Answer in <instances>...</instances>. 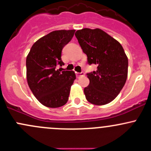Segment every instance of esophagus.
I'll list each match as a JSON object with an SVG mask.
<instances>
[{
	"mask_svg": "<svg viewBox=\"0 0 151 151\" xmlns=\"http://www.w3.org/2000/svg\"><path fill=\"white\" fill-rule=\"evenodd\" d=\"M84 72H77V77H82V76H84Z\"/></svg>",
	"mask_w": 151,
	"mask_h": 151,
	"instance_id": "34e87169",
	"label": "esophagus"
}]
</instances>
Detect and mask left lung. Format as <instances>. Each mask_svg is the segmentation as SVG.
Returning a JSON list of instances; mask_svg holds the SVG:
<instances>
[{"label": "left lung", "mask_w": 151, "mask_h": 151, "mask_svg": "<svg viewBox=\"0 0 151 151\" xmlns=\"http://www.w3.org/2000/svg\"><path fill=\"white\" fill-rule=\"evenodd\" d=\"M75 36L89 64L97 71L87 74L89 84L84 89L87 100L104 105L115 100L126 82L128 59L121 44L100 29L76 31Z\"/></svg>", "instance_id": "obj_1"}]
</instances>
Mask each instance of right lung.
<instances>
[{"label":"right lung","instance_id":"obj_1","mask_svg":"<svg viewBox=\"0 0 151 151\" xmlns=\"http://www.w3.org/2000/svg\"><path fill=\"white\" fill-rule=\"evenodd\" d=\"M75 30H57L40 38L26 57V79L30 89L40 103L51 108L67 102L76 75L73 71L57 69L62 66V50Z\"/></svg>","mask_w":151,"mask_h":151}]
</instances>
